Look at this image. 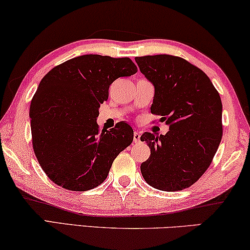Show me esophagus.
Here are the masks:
<instances>
[{
	"label": "esophagus",
	"instance_id": "1",
	"mask_svg": "<svg viewBox=\"0 0 250 250\" xmlns=\"http://www.w3.org/2000/svg\"><path fill=\"white\" fill-rule=\"evenodd\" d=\"M140 142V133L139 132H133V143H139Z\"/></svg>",
	"mask_w": 250,
	"mask_h": 250
}]
</instances>
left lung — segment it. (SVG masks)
<instances>
[{
  "instance_id": "1",
  "label": "left lung",
  "mask_w": 250,
  "mask_h": 250,
  "mask_svg": "<svg viewBox=\"0 0 250 250\" xmlns=\"http://www.w3.org/2000/svg\"><path fill=\"white\" fill-rule=\"evenodd\" d=\"M155 87L150 112L170 125L165 135L143 133L150 156L140 165L145 181L163 191L194 185L212 163L222 139V102L206 73L168 54L136 58Z\"/></svg>"
}]
</instances>
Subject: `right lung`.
Masks as SVG:
<instances>
[{
  "label": "right lung",
  "mask_w": 250,
  "mask_h": 250,
  "mask_svg": "<svg viewBox=\"0 0 250 250\" xmlns=\"http://www.w3.org/2000/svg\"><path fill=\"white\" fill-rule=\"evenodd\" d=\"M137 72L129 58L87 54L54 66L41 80L29 117L37 161L55 185L86 191L106 179L112 163L133 140V130L118 122L100 130L98 108L108 87Z\"/></svg>",
  "instance_id": "obj_1"
}]
</instances>
